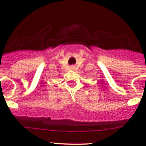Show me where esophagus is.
<instances>
[{
    "mask_svg": "<svg viewBox=\"0 0 146 146\" xmlns=\"http://www.w3.org/2000/svg\"><path fill=\"white\" fill-rule=\"evenodd\" d=\"M73 68H74V67H73Z\"/></svg>",
    "mask_w": 146,
    "mask_h": 146,
    "instance_id": "1",
    "label": "esophagus"
}]
</instances>
